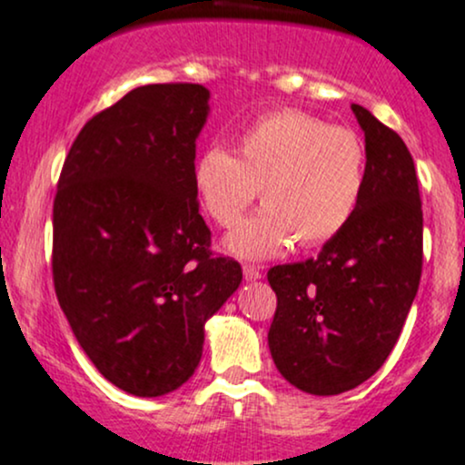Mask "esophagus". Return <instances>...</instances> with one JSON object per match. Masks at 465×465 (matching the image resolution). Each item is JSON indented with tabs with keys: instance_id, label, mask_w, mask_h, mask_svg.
Here are the masks:
<instances>
[{
	"instance_id": "1",
	"label": "esophagus",
	"mask_w": 465,
	"mask_h": 465,
	"mask_svg": "<svg viewBox=\"0 0 465 465\" xmlns=\"http://www.w3.org/2000/svg\"><path fill=\"white\" fill-rule=\"evenodd\" d=\"M243 276H246V281H257V279H261V276H263V272H261L259 265L246 263V265H243Z\"/></svg>"
}]
</instances>
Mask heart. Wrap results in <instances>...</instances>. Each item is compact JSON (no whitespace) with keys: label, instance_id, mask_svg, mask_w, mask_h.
Here are the masks:
<instances>
[{"label":"heart","instance_id":"heart-1","mask_svg":"<svg viewBox=\"0 0 465 465\" xmlns=\"http://www.w3.org/2000/svg\"><path fill=\"white\" fill-rule=\"evenodd\" d=\"M364 182L360 135L296 109L263 114L237 135L234 155L211 147L193 169L197 197L222 228L237 223L261 191L265 208L226 239L248 259L276 257L294 242L316 248L336 239L356 215Z\"/></svg>","mask_w":465,"mask_h":465}]
</instances>
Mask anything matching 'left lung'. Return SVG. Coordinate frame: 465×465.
<instances>
[{
  "label": "left lung",
  "instance_id": "left-lung-1",
  "mask_svg": "<svg viewBox=\"0 0 465 465\" xmlns=\"http://www.w3.org/2000/svg\"><path fill=\"white\" fill-rule=\"evenodd\" d=\"M367 182L347 228L316 259L270 268L276 294L268 345L281 375L312 395L356 389L384 364L420 288V184L411 151L369 109Z\"/></svg>",
  "mask_w": 465,
  "mask_h": 465
}]
</instances>
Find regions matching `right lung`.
<instances>
[{
  "instance_id": "1",
  "label": "right lung",
  "mask_w": 465,
  "mask_h": 465,
  "mask_svg": "<svg viewBox=\"0 0 465 465\" xmlns=\"http://www.w3.org/2000/svg\"><path fill=\"white\" fill-rule=\"evenodd\" d=\"M208 98L197 83L135 87L87 120L56 186V299L94 367L138 398L195 373L204 322L242 283L193 184Z\"/></svg>"
}]
</instances>
